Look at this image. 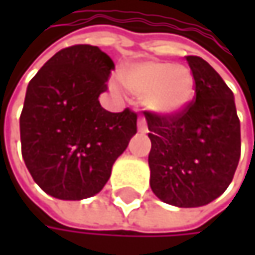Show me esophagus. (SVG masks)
I'll list each match as a JSON object with an SVG mask.
<instances>
[{"label":"esophagus","instance_id":"obj_1","mask_svg":"<svg viewBox=\"0 0 255 255\" xmlns=\"http://www.w3.org/2000/svg\"><path fill=\"white\" fill-rule=\"evenodd\" d=\"M137 128H138V131L140 132H147V126H146V120L144 118H138V121H137Z\"/></svg>","mask_w":255,"mask_h":255}]
</instances>
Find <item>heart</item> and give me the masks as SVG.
<instances>
[{"label": "heart", "mask_w": 255, "mask_h": 255, "mask_svg": "<svg viewBox=\"0 0 255 255\" xmlns=\"http://www.w3.org/2000/svg\"><path fill=\"white\" fill-rule=\"evenodd\" d=\"M121 82L140 99L146 111L168 117L184 111L195 96V77L183 65L170 62H143L126 68Z\"/></svg>", "instance_id": "obj_1"}]
</instances>
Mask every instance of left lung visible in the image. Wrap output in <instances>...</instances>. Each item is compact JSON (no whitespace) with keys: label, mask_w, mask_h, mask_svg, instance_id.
<instances>
[{"label":"left lung","mask_w":255,"mask_h":255,"mask_svg":"<svg viewBox=\"0 0 255 255\" xmlns=\"http://www.w3.org/2000/svg\"><path fill=\"white\" fill-rule=\"evenodd\" d=\"M186 60L195 77V100L176 115L144 117L152 192L165 204L193 208L228 189L241 156V124L222 77L198 56Z\"/></svg>","instance_id":"left-lung-1"}]
</instances>
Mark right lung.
<instances>
[{
    "label": "right lung",
    "instance_id": "add662e5",
    "mask_svg": "<svg viewBox=\"0 0 255 255\" xmlns=\"http://www.w3.org/2000/svg\"><path fill=\"white\" fill-rule=\"evenodd\" d=\"M115 69L94 45L56 53L30 79L20 115L22 155L35 183L63 201L99 193L137 132V114H114L99 96Z\"/></svg>",
    "mask_w": 255,
    "mask_h": 255
}]
</instances>
